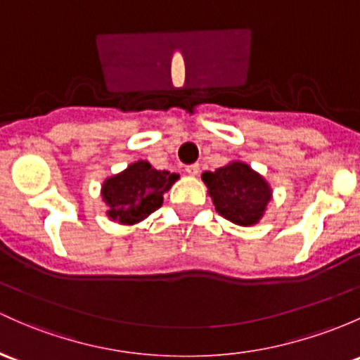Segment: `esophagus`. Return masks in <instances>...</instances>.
Wrapping results in <instances>:
<instances>
[{
    "label": "esophagus",
    "instance_id": "1",
    "mask_svg": "<svg viewBox=\"0 0 360 360\" xmlns=\"http://www.w3.org/2000/svg\"><path fill=\"white\" fill-rule=\"evenodd\" d=\"M185 172H187L191 176H197V175H199V172H200V166L197 163L195 165H188V166H185Z\"/></svg>",
    "mask_w": 360,
    "mask_h": 360
}]
</instances>
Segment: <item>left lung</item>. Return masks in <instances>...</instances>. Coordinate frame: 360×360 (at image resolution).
<instances>
[{"mask_svg":"<svg viewBox=\"0 0 360 360\" xmlns=\"http://www.w3.org/2000/svg\"><path fill=\"white\" fill-rule=\"evenodd\" d=\"M202 181L218 214L238 226L257 225L273 199L269 181L243 161L204 172Z\"/></svg>","mask_w":360,"mask_h":360,"instance_id":"1","label":"left lung"}]
</instances>
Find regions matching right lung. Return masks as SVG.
<instances>
[{"instance_id":"obj_1","label":"right lung","mask_w":360,"mask_h":360,"mask_svg":"<svg viewBox=\"0 0 360 360\" xmlns=\"http://www.w3.org/2000/svg\"><path fill=\"white\" fill-rule=\"evenodd\" d=\"M180 179L176 173L153 168L149 161L139 160L123 172L108 176L101 185V197L108 206L106 216L120 225L132 226L160 210L163 195Z\"/></svg>"}]
</instances>
